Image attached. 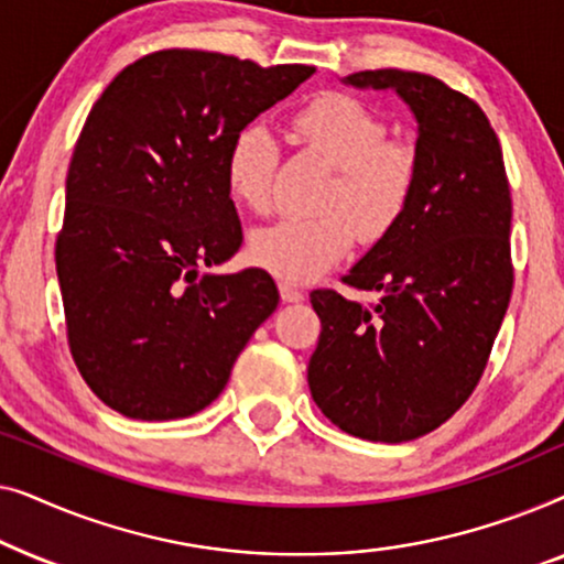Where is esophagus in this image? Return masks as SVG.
Listing matches in <instances>:
<instances>
[{
	"label": "esophagus",
	"mask_w": 564,
	"mask_h": 564,
	"mask_svg": "<svg viewBox=\"0 0 564 564\" xmlns=\"http://www.w3.org/2000/svg\"><path fill=\"white\" fill-rule=\"evenodd\" d=\"M280 295H282L284 303H303V300H305V292L295 288L292 282H280Z\"/></svg>",
	"instance_id": "34e87169"
}]
</instances>
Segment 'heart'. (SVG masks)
<instances>
[{"label":"heart","mask_w":564,"mask_h":564,"mask_svg":"<svg viewBox=\"0 0 564 564\" xmlns=\"http://www.w3.org/2000/svg\"><path fill=\"white\" fill-rule=\"evenodd\" d=\"M300 143L330 159L338 176L330 187L334 210L284 218L251 234V259L284 282H313L349 257L359 230L382 238L398 226L415 184V153L405 143L384 141L388 126L372 107L344 91H323L290 115ZM280 145L264 122H246L230 135L223 176L228 195L246 210L264 213Z\"/></svg>","instance_id":"obj_1"}]
</instances>
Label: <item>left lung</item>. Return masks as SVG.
I'll list each match as a JSON object with an SVG mask.
<instances>
[{"instance_id": "left-lung-1", "label": "left lung", "mask_w": 564, "mask_h": 564, "mask_svg": "<svg viewBox=\"0 0 564 564\" xmlns=\"http://www.w3.org/2000/svg\"><path fill=\"white\" fill-rule=\"evenodd\" d=\"M341 82L403 99L419 172L398 226L344 276L375 303L311 292L323 330L307 384L346 434L400 444L452 419L488 365L513 290L511 189L496 130L469 97L400 68Z\"/></svg>"}]
</instances>
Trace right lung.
Masks as SVG:
<instances>
[{"instance_id": "right-lung-1", "label": "right lung", "mask_w": 564, "mask_h": 564, "mask_svg": "<svg viewBox=\"0 0 564 564\" xmlns=\"http://www.w3.org/2000/svg\"><path fill=\"white\" fill-rule=\"evenodd\" d=\"M313 72L159 51L122 68L91 107L66 176L56 272L76 367L112 411L138 421L203 411L276 311L264 269L202 272L243 241L223 176L230 135Z\"/></svg>"}]
</instances>
